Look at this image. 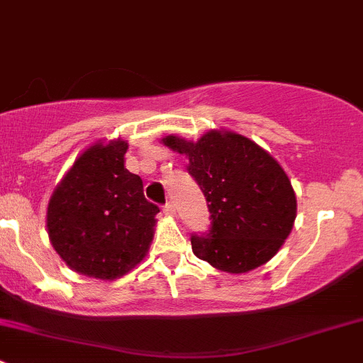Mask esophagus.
I'll return each instance as SVG.
<instances>
[{
  "instance_id": "34e87169",
  "label": "esophagus",
  "mask_w": 363,
  "mask_h": 363,
  "mask_svg": "<svg viewBox=\"0 0 363 363\" xmlns=\"http://www.w3.org/2000/svg\"><path fill=\"white\" fill-rule=\"evenodd\" d=\"M163 212L167 216H174L175 214V207H174V203L172 202H167L163 205Z\"/></svg>"
}]
</instances>
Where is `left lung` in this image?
Returning a JSON list of instances; mask_svg holds the SVG:
<instances>
[{
    "label": "left lung",
    "instance_id": "left-lung-1",
    "mask_svg": "<svg viewBox=\"0 0 363 363\" xmlns=\"http://www.w3.org/2000/svg\"><path fill=\"white\" fill-rule=\"evenodd\" d=\"M163 144L189 160L211 212V228L191 235L193 252L214 269L244 274L269 262L290 235L296 199L286 172L258 144L211 130L200 140L175 135Z\"/></svg>",
    "mask_w": 363,
    "mask_h": 363
}]
</instances>
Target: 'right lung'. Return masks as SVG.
Instances as JSON below:
<instances>
[{
	"label": "right lung",
	"instance_id": "add662e5",
	"mask_svg": "<svg viewBox=\"0 0 363 363\" xmlns=\"http://www.w3.org/2000/svg\"><path fill=\"white\" fill-rule=\"evenodd\" d=\"M126 140L96 142L54 189L47 207L52 247L75 272L112 281L147 255L160 208L138 175L124 168Z\"/></svg>",
	"mask_w": 363,
	"mask_h": 363
}]
</instances>
